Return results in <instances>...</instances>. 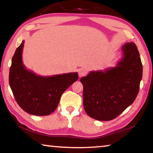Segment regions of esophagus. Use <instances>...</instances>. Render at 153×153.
Segmentation results:
<instances>
[{"label":"esophagus","mask_w":153,"mask_h":153,"mask_svg":"<svg viewBox=\"0 0 153 153\" xmlns=\"http://www.w3.org/2000/svg\"><path fill=\"white\" fill-rule=\"evenodd\" d=\"M86 74H87V71L84 68H81L79 69L78 71V75L79 77H82L83 76H85Z\"/></svg>","instance_id":"34e87169"}]
</instances>
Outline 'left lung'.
I'll return each instance as SVG.
<instances>
[{
  "mask_svg": "<svg viewBox=\"0 0 153 153\" xmlns=\"http://www.w3.org/2000/svg\"><path fill=\"white\" fill-rule=\"evenodd\" d=\"M123 55L116 67L92 71L80 79L84 86L83 103L94 119H114L131 105L138 95L143 77V65L134 43L122 47Z\"/></svg>",
  "mask_w": 153,
  "mask_h": 153,
  "instance_id": "1",
  "label": "left lung"
}]
</instances>
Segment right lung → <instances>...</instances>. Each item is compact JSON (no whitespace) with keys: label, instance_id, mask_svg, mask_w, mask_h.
Here are the masks:
<instances>
[{"label":"right lung","instance_id":"obj_1","mask_svg":"<svg viewBox=\"0 0 153 153\" xmlns=\"http://www.w3.org/2000/svg\"><path fill=\"white\" fill-rule=\"evenodd\" d=\"M25 41L16 49L9 71V85L16 102L25 112L35 116L49 115L56 109L62 94L78 79L77 72L37 76L22 60Z\"/></svg>","mask_w":153,"mask_h":153}]
</instances>
